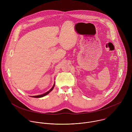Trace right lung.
Segmentation results:
<instances>
[{
    "label": "right lung",
    "instance_id": "obj_1",
    "mask_svg": "<svg viewBox=\"0 0 132 132\" xmlns=\"http://www.w3.org/2000/svg\"><path fill=\"white\" fill-rule=\"evenodd\" d=\"M54 86H55V84H54V85H53V86L52 87V88L50 90H48V92H47L46 93H44V94H42V95H37V96H31L32 97H35V98H40V97H44V96H46V95H47V94H48L53 89V88H54Z\"/></svg>",
    "mask_w": 132,
    "mask_h": 132
}]
</instances>
